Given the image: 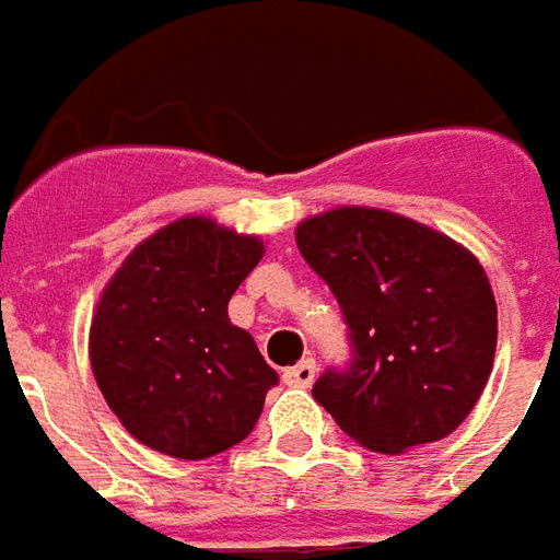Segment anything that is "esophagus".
<instances>
[{
	"label": "esophagus",
	"instance_id": "esophagus-1",
	"mask_svg": "<svg viewBox=\"0 0 560 560\" xmlns=\"http://www.w3.org/2000/svg\"><path fill=\"white\" fill-rule=\"evenodd\" d=\"M315 360H303V363L291 365V369L284 372V384H291V387H312V384H315Z\"/></svg>",
	"mask_w": 560,
	"mask_h": 560
}]
</instances>
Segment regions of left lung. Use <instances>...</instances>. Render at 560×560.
I'll list each match as a JSON object with an SVG mask.
<instances>
[{
    "label": "left lung",
    "mask_w": 560,
    "mask_h": 560,
    "mask_svg": "<svg viewBox=\"0 0 560 560\" xmlns=\"http://www.w3.org/2000/svg\"><path fill=\"white\" fill-rule=\"evenodd\" d=\"M296 245L336 296L351 360L317 377L341 432L377 453L441 441L489 381L498 305L477 257L425 224L341 207L303 221Z\"/></svg>",
    "instance_id": "left-lung-1"
}]
</instances>
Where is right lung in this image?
Masks as SVG:
<instances>
[{"label": "right lung", "instance_id": "add662e5", "mask_svg": "<svg viewBox=\"0 0 560 560\" xmlns=\"http://www.w3.org/2000/svg\"><path fill=\"white\" fill-rule=\"evenodd\" d=\"M260 257V240L195 215L143 240L104 288L92 372L140 444L209 458L252 434L279 375L228 303Z\"/></svg>", "mask_w": 560, "mask_h": 560}]
</instances>
